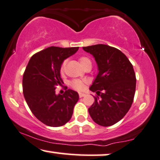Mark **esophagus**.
Segmentation results:
<instances>
[{
    "instance_id": "esophagus-1",
    "label": "esophagus",
    "mask_w": 160,
    "mask_h": 160,
    "mask_svg": "<svg viewBox=\"0 0 160 160\" xmlns=\"http://www.w3.org/2000/svg\"><path fill=\"white\" fill-rule=\"evenodd\" d=\"M78 95H79L80 98H82V97H84V96H85L86 94H85V93H78Z\"/></svg>"
}]
</instances>
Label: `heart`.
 I'll return each instance as SVG.
<instances>
[{
  "instance_id": "heart-1",
  "label": "heart",
  "mask_w": 160,
  "mask_h": 160,
  "mask_svg": "<svg viewBox=\"0 0 160 160\" xmlns=\"http://www.w3.org/2000/svg\"><path fill=\"white\" fill-rule=\"evenodd\" d=\"M78 61H79V63L82 67H85V66L87 65L91 66V59L88 57H87V56H82V57H80L78 58ZM65 67L66 61H64L62 63V64L61 66V69H60V70H61V73L64 72ZM70 85L71 87L74 88V89L78 90V91H82V90H83L84 88V82L82 80L80 79H74L70 82Z\"/></svg>"
}]
</instances>
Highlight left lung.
<instances>
[{
	"label": "left lung",
	"instance_id": "1",
	"mask_svg": "<svg viewBox=\"0 0 160 160\" xmlns=\"http://www.w3.org/2000/svg\"><path fill=\"white\" fill-rule=\"evenodd\" d=\"M83 49L93 56L99 70L90 88L97 96L88 112L97 124L114 125L124 117L132 104L136 78L132 63L121 51L107 45Z\"/></svg>",
	"mask_w": 160,
	"mask_h": 160
}]
</instances>
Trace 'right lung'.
I'll return each instance as SVG.
<instances>
[{
	"mask_svg": "<svg viewBox=\"0 0 160 160\" xmlns=\"http://www.w3.org/2000/svg\"><path fill=\"white\" fill-rule=\"evenodd\" d=\"M78 47L51 46L32 56L23 75L22 86L28 107L39 121L49 127H61L72 118L78 93L71 89L55 93L63 61L74 54Z\"/></svg>",
	"mask_w": 160,
	"mask_h": 160,
	"instance_id": "add662e5",
	"label": "right lung"
}]
</instances>
